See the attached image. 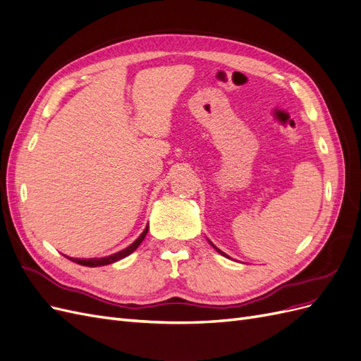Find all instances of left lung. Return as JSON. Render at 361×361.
Returning <instances> with one entry per match:
<instances>
[{
  "mask_svg": "<svg viewBox=\"0 0 361 361\" xmlns=\"http://www.w3.org/2000/svg\"><path fill=\"white\" fill-rule=\"evenodd\" d=\"M209 244H211V245H212V247H214V248H215V250H216V251H218V253H220V255H221V256H224V257H227V259H231V257H228V256H227V255H226V253H223V251H221V250H220V248H216V247H215V245H214V244H212V243H211V241H209Z\"/></svg>",
  "mask_w": 361,
  "mask_h": 361,
  "instance_id": "8db88e82",
  "label": "left lung"
}]
</instances>
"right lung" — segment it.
Instances as JSON below:
<instances>
[{
	"label": "right lung",
	"mask_w": 361,
	"mask_h": 361,
	"mask_svg": "<svg viewBox=\"0 0 361 361\" xmlns=\"http://www.w3.org/2000/svg\"><path fill=\"white\" fill-rule=\"evenodd\" d=\"M147 231H149V224L146 226L143 233H141L133 244H130V245L126 247V248H123V250L117 251V253H114V255H110V256H105V257H92V259H76V257H69V256H66V257H68L69 260L75 262V264L82 265V267H104V265H108V264H114V262H117V260H120V259H123V257L129 256L130 253H134V251L137 250V247H138L141 243H143V239H145L146 235H147Z\"/></svg>",
	"instance_id": "obj_1"
}]
</instances>
